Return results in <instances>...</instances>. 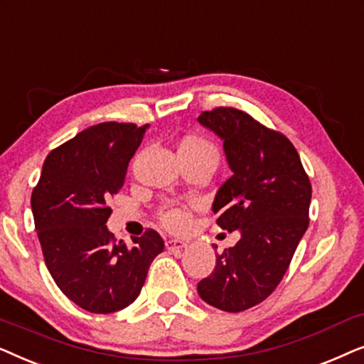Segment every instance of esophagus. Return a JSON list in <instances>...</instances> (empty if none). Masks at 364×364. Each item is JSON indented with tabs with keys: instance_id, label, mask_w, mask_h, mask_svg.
Listing matches in <instances>:
<instances>
[{
	"instance_id": "obj_1",
	"label": "esophagus",
	"mask_w": 364,
	"mask_h": 364,
	"mask_svg": "<svg viewBox=\"0 0 364 364\" xmlns=\"http://www.w3.org/2000/svg\"><path fill=\"white\" fill-rule=\"evenodd\" d=\"M183 248H186V243L185 241H181V240H168L166 241V250L168 251H181Z\"/></svg>"
}]
</instances>
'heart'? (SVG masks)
I'll return each mask as SVG.
<instances>
[{
  "instance_id": "obj_1",
  "label": "heart",
  "mask_w": 364,
  "mask_h": 364,
  "mask_svg": "<svg viewBox=\"0 0 364 364\" xmlns=\"http://www.w3.org/2000/svg\"><path fill=\"white\" fill-rule=\"evenodd\" d=\"M179 158L181 156H211L218 159L216 148L208 141V139L196 136V134H191V136H186L179 143L178 148ZM159 220L168 230L173 231H181L188 226V221H190V216H188V210L181 206H164L161 211H159Z\"/></svg>"
}]
</instances>
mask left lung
Here are the masks:
<instances>
[{"mask_svg": "<svg viewBox=\"0 0 364 364\" xmlns=\"http://www.w3.org/2000/svg\"><path fill=\"white\" fill-rule=\"evenodd\" d=\"M198 123L223 141L231 176L213 201L221 230L240 231L232 248L198 283L203 301L240 313L264 301L287 273L308 228L311 183L291 141L235 108L203 111Z\"/></svg>", "mask_w": 364, "mask_h": 364, "instance_id": "left-lung-1", "label": "left lung"}]
</instances>
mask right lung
<instances>
[{"label":"right lung","instance_id":"right-lung-1","mask_svg":"<svg viewBox=\"0 0 364 364\" xmlns=\"http://www.w3.org/2000/svg\"><path fill=\"white\" fill-rule=\"evenodd\" d=\"M148 124L100 123L53 149L31 195V210L46 268L58 288L90 313L129 306L153 259L164 250L148 230L128 248L106 221L109 196L123 188L129 159Z\"/></svg>","mask_w":364,"mask_h":364}]
</instances>
